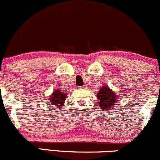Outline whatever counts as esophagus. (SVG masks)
<instances>
[{
    "mask_svg": "<svg viewBox=\"0 0 160 160\" xmlns=\"http://www.w3.org/2000/svg\"><path fill=\"white\" fill-rule=\"evenodd\" d=\"M86 87H85V86H82V87H80V89H86Z\"/></svg>",
    "mask_w": 160,
    "mask_h": 160,
    "instance_id": "1",
    "label": "esophagus"
}]
</instances>
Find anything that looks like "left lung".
<instances>
[{
    "label": "left lung",
    "mask_w": 160,
    "mask_h": 160,
    "mask_svg": "<svg viewBox=\"0 0 160 160\" xmlns=\"http://www.w3.org/2000/svg\"><path fill=\"white\" fill-rule=\"evenodd\" d=\"M97 97L99 100V107L104 110L114 107L117 102V95L107 86L100 87Z\"/></svg>",
    "instance_id": "obj_1"
}]
</instances>
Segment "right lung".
Returning a JSON list of instances; mask_svg holds the SVG:
<instances>
[{
  "label": "right lung",
  "instance_id": "right-lung-1",
  "mask_svg": "<svg viewBox=\"0 0 160 160\" xmlns=\"http://www.w3.org/2000/svg\"><path fill=\"white\" fill-rule=\"evenodd\" d=\"M67 95V93H62L60 90H56L53 91V94H51V97H50V103H52V105H53L54 107L60 109L62 106H63Z\"/></svg>",
  "mask_w": 160,
  "mask_h": 160
}]
</instances>
